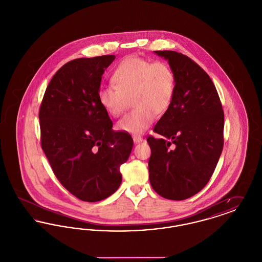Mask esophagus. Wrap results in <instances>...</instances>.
Returning a JSON list of instances; mask_svg holds the SVG:
<instances>
[{
    "label": "esophagus",
    "instance_id": "1",
    "mask_svg": "<svg viewBox=\"0 0 262 262\" xmlns=\"http://www.w3.org/2000/svg\"><path fill=\"white\" fill-rule=\"evenodd\" d=\"M133 138H134V141H135L136 143H139V142L142 141V137H140V136H134Z\"/></svg>",
    "mask_w": 262,
    "mask_h": 262
}]
</instances>
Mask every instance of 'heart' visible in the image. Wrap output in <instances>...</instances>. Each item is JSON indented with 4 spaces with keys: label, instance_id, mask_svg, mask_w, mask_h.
Wrapping results in <instances>:
<instances>
[{
    "label": "heart",
    "instance_id": "obj_1",
    "mask_svg": "<svg viewBox=\"0 0 262 262\" xmlns=\"http://www.w3.org/2000/svg\"><path fill=\"white\" fill-rule=\"evenodd\" d=\"M116 86H102L98 100L105 111L113 117L124 112L133 98L134 111L125 115L118 128L128 134H141L156 117L168 110L176 92L173 69L164 62L132 56L120 62L113 75Z\"/></svg>",
    "mask_w": 262,
    "mask_h": 262
}]
</instances>
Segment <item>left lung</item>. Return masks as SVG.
Returning <instances> with one entry per match:
<instances>
[{
    "mask_svg": "<svg viewBox=\"0 0 262 262\" xmlns=\"http://www.w3.org/2000/svg\"><path fill=\"white\" fill-rule=\"evenodd\" d=\"M176 75V92L168 110L149 136L150 184L164 199L184 200L209 182L224 145V112L211 78L186 55L155 51Z\"/></svg>",
    "mask_w": 262,
    "mask_h": 262,
    "instance_id": "obj_1",
    "label": "left lung"
}]
</instances>
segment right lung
<instances>
[{"mask_svg": "<svg viewBox=\"0 0 262 262\" xmlns=\"http://www.w3.org/2000/svg\"><path fill=\"white\" fill-rule=\"evenodd\" d=\"M115 58L64 63L52 77L39 109L41 147L62 187L82 201L105 200L118 189L120 167L134 145L128 133L113 130L98 100L102 75Z\"/></svg>", "mask_w": 262, "mask_h": 262, "instance_id": "1", "label": "right lung"}]
</instances>
